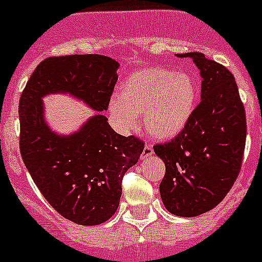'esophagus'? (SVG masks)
I'll list each match as a JSON object with an SVG mask.
<instances>
[{
    "instance_id": "esophagus-1",
    "label": "esophagus",
    "mask_w": 262,
    "mask_h": 262,
    "mask_svg": "<svg viewBox=\"0 0 262 262\" xmlns=\"http://www.w3.org/2000/svg\"><path fill=\"white\" fill-rule=\"evenodd\" d=\"M152 154H154L152 147H151L150 145H146L145 148H143L142 154H141V159H147V158H150V156L152 155Z\"/></svg>"
}]
</instances>
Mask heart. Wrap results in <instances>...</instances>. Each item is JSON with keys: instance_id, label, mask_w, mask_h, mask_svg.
<instances>
[{"instance_id": "b5f03b06", "label": "heart", "mask_w": 262, "mask_h": 262, "mask_svg": "<svg viewBox=\"0 0 262 262\" xmlns=\"http://www.w3.org/2000/svg\"><path fill=\"white\" fill-rule=\"evenodd\" d=\"M199 88L191 75L161 67H150L129 75L108 104V111L121 130L136 128L142 116L146 133L156 139L178 136L191 119Z\"/></svg>"}]
</instances>
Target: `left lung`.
I'll use <instances>...</instances> for the list:
<instances>
[{
    "label": "left lung",
    "instance_id": "obj_1",
    "mask_svg": "<svg viewBox=\"0 0 262 262\" xmlns=\"http://www.w3.org/2000/svg\"><path fill=\"white\" fill-rule=\"evenodd\" d=\"M200 71L202 101L177 137L154 147L164 161L160 196L170 213L195 217L211 211L226 196L241 170L246 146V112L233 73L187 53Z\"/></svg>",
    "mask_w": 262,
    "mask_h": 262
}]
</instances>
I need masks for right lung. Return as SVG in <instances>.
Segmentation results:
<instances>
[{
    "instance_id": "obj_1",
    "label": "right lung",
    "mask_w": 262,
    "mask_h": 262,
    "mask_svg": "<svg viewBox=\"0 0 262 262\" xmlns=\"http://www.w3.org/2000/svg\"><path fill=\"white\" fill-rule=\"evenodd\" d=\"M119 63L98 54L42 60L29 77L19 102L20 154L49 204L75 224L93 226L111 219L121 198V181L137 164L145 145L114 130L107 110ZM70 94L98 114L79 131L58 135L43 116L42 98Z\"/></svg>"
}]
</instances>
